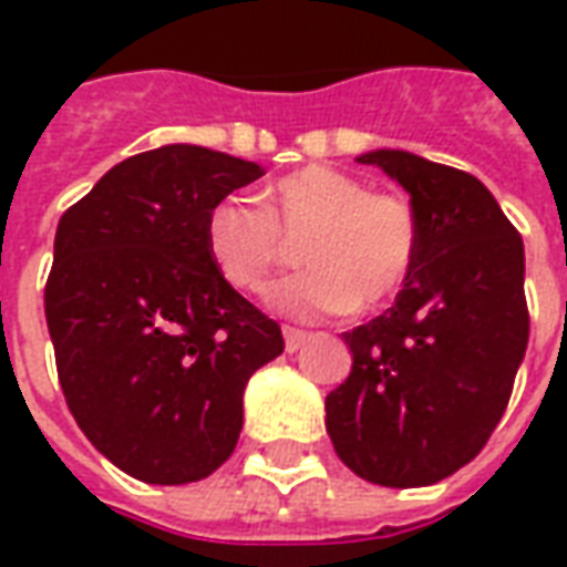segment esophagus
<instances>
[{"label": "esophagus", "mask_w": 567, "mask_h": 567, "mask_svg": "<svg viewBox=\"0 0 567 567\" xmlns=\"http://www.w3.org/2000/svg\"><path fill=\"white\" fill-rule=\"evenodd\" d=\"M285 333V349L288 352H297L300 346L307 343V331H300V328H282Z\"/></svg>", "instance_id": "1"}]
</instances>
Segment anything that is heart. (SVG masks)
I'll use <instances>...</instances> for the list:
<instances>
[{
	"label": "heart",
	"instance_id": "heart-1",
	"mask_svg": "<svg viewBox=\"0 0 567 567\" xmlns=\"http://www.w3.org/2000/svg\"><path fill=\"white\" fill-rule=\"evenodd\" d=\"M203 236L218 272L248 295L267 291L291 260L288 243H297L307 270L276 291V307L307 319L392 303L422 248L419 215L401 194L368 190L324 163L272 178L260 203L236 194L218 199Z\"/></svg>",
	"mask_w": 567,
	"mask_h": 567
}]
</instances>
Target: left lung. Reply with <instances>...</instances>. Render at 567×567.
I'll return each mask as SVG.
<instances>
[{"label": "left lung", "instance_id": "left-lung-1", "mask_svg": "<svg viewBox=\"0 0 567 567\" xmlns=\"http://www.w3.org/2000/svg\"><path fill=\"white\" fill-rule=\"evenodd\" d=\"M410 194L416 270L392 307L343 333L352 373L324 398L333 450L377 486H431L474 462L528 346L523 236L471 173L370 151Z\"/></svg>", "mask_w": 567, "mask_h": 567}]
</instances>
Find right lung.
I'll list each match as a JSON object with an SVG mask.
<instances>
[{
	"mask_svg": "<svg viewBox=\"0 0 567 567\" xmlns=\"http://www.w3.org/2000/svg\"><path fill=\"white\" fill-rule=\"evenodd\" d=\"M264 169L199 145L112 166L56 224L44 316L69 413L105 458L154 486L218 471L279 324L206 251V215Z\"/></svg>",
	"mask_w": 567,
	"mask_h": 567,
	"instance_id": "right-lung-1",
	"label": "right lung"
}]
</instances>
